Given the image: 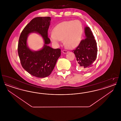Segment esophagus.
I'll return each instance as SVG.
<instances>
[{
    "label": "esophagus",
    "instance_id": "esophagus-1",
    "mask_svg": "<svg viewBox=\"0 0 121 121\" xmlns=\"http://www.w3.org/2000/svg\"><path fill=\"white\" fill-rule=\"evenodd\" d=\"M62 52H63V53H67L69 52V51L68 50H63L62 51Z\"/></svg>",
    "mask_w": 121,
    "mask_h": 121
}]
</instances>
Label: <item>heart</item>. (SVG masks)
I'll return each instance as SVG.
<instances>
[{"mask_svg":"<svg viewBox=\"0 0 121 121\" xmlns=\"http://www.w3.org/2000/svg\"><path fill=\"white\" fill-rule=\"evenodd\" d=\"M82 33V24L79 21H65L54 27L50 37L52 43L57 45L63 39L65 46L73 48L80 43Z\"/></svg>","mask_w":121,"mask_h":121,"instance_id":"obj_1","label":"heart"}]
</instances>
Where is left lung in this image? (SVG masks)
Wrapping results in <instances>:
<instances>
[{
	"label": "left lung",
	"mask_w": 121,
	"mask_h": 121,
	"mask_svg": "<svg viewBox=\"0 0 121 121\" xmlns=\"http://www.w3.org/2000/svg\"><path fill=\"white\" fill-rule=\"evenodd\" d=\"M85 39L81 41L74 52L78 66L85 70L92 67L97 57L98 48L96 41L90 28H85Z\"/></svg>",
	"instance_id": "1"
}]
</instances>
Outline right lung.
Wrapping results in <instances>:
<instances>
[{
  "label": "right lung",
  "instance_id": "add662e5",
  "mask_svg": "<svg viewBox=\"0 0 121 121\" xmlns=\"http://www.w3.org/2000/svg\"><path fill=\"white\" fill-rule=\"evenodd\" d=\"M50 21V17H35L25 27L19 38L17 52L21 64L29 74L37 78L50 75L61 55L60 49L48 46L51 42L48 36ZM34 31L40 34L45 40L43 48L38 52H32L26 45L28 35Z\"/></svg>",
  "mask_w": 121,
  "mask_h": 121
}]
</instances>
